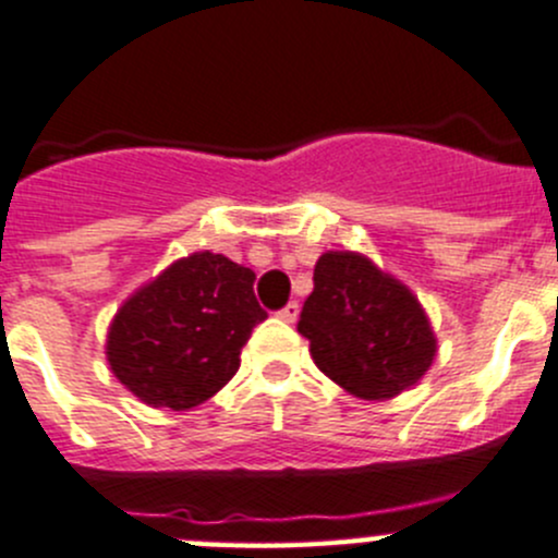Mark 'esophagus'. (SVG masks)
I'll return each instance as SVG.
<instances>
[{
  "instance_id": "1",
  "label": "esophagus",
  "mask_w": 558,
  "mask_h": 558,
  "mask_svg": "<svg viewBox=\"0 0 558 558\" xmlns=\"http://www.w3.org/2000/svg\"><path fill=\"white\" fill-rule=\"evenodd\" d=\"M278 315L286 320V324H294V320L300 318V305H296V302H289V305H286Z\"/></svg>"
}]
</instances>
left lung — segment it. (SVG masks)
I'll list each match as a JSON object with an SVG mask.
<instances>
[{"instance_id": "left-lung-1", "label": "left lung", "mask_w": 558, "mask_h": 558, "mask_svg": "<svg viewBox=\"0 0 558 558\" xmlns=\"http://www.w3.org/2000/svg\"><path fill=\"white\" fill-rule=\"evenodd\" d=\"M296 329L311 340L315 367L369 402L418 384L437 353L435 331L413 291L353 251L318 258Z\"/></svg>"}]
</instances>
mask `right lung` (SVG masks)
Wrapping results in <instances>:
<instances>
[{
	"label": "right lung",
	"instance_id": "right-lung-1",
	"mask_svg": "<svg viewBox=\"0 0 558 558\" xmlns=\"http://www.w3.org/2000/svg\"><path fill=\"white\" fill-rule=\"evenodd\" d=\"M253 280L221 253L178 258L112 318L105 351L112 375L150 408L191 410L210 399L238 373L253 326L267 318Z\"/></svg>",
	"mask_w": 558,
	"mask_h": 558
}]
</instances>
